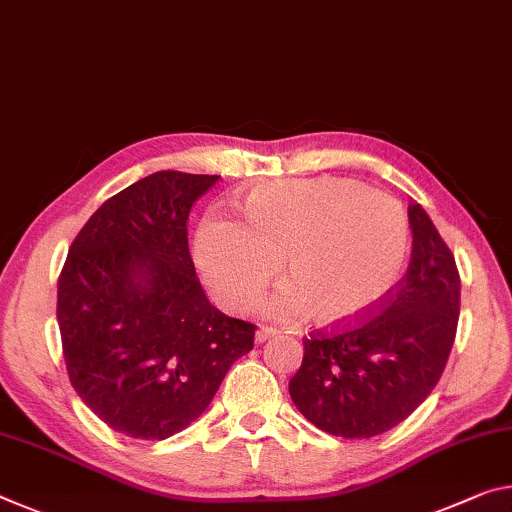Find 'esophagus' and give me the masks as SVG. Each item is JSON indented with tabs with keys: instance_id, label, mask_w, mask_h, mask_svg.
Segmentation results:
<instances>
[{
	"instance_id": "esophagus-1",
	"label": "esophagus",
	"mask_w": 512,
	"mask_h": 512,
	"mask_svg": "<svg viewBox=\"0 0 512 512\" xmlns=\"http://www.w3.org/2000/svg\"><path fill=\"white\" fill-rule=\"evenodd\" d=\"M271 337H275V330H271V328H259V330L255 332V342H257V344L269 342Z\"/></svg>"
}]
</instances>
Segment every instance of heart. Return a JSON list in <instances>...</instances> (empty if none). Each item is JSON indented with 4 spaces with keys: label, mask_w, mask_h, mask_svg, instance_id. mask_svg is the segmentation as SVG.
I'll return each mask as SVG.
<instances>
[{
    "label": "heart",
    "mask_w": 512,
    "mask_h": 512,
    "mask_svg": "<svg viewBox=\"0 0 512 512\" xmlns=\"http://www.w3.org/2000/svg\"><path fill=\"white\" fill-rule=\"evenodd\" d=\"M246 223L209 214L193 257L227 310L255 303L280 269L289 285L266 314L348 326L383 303L401 278L410 223L399 200L348 177H291L255 184L241 198Z\"/></svg>",
    "instance_id": "b5f03b06"
}]
</instances>
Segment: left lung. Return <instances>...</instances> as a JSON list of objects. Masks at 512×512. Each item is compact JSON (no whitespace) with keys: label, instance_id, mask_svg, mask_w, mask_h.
I'll use <instances>...</instances> for the list:
<instances>
[{"label":"left lung","instance_id":"1","mask_svg":"<svg viewBox=\"0 0 512 512\" xmlns=\"http://www.w3.org/2000/svg\"><path fill=\"white\" fill-rule=\"evenodd\" d=\"M412 255L383 312L351 330L305 339L289 394L323 433L367 440L408 419L449 360L460 314L456 259L424 207H408Z\"/></svg>","mask_w":512,"mask_h":512}]
</instances>
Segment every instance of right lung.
<instances>
[{"label": "right lung", "mask_w": 512, "mask_h": 512, "mask_svg": "<svg viewBox=\"0 0 512 512\" xmlns=\"http://www.w3.org/2000/svg\"><path fill=\"white\" fill-rule=\"evenodd\" d=\"M218 175L161 170L109 198L81 227L59 278L56 319L70 383L134 440L196 421L255 326L209 303L186 241L191 207Z\"/></svg>", "instance_id": "1"}]
</instances>
